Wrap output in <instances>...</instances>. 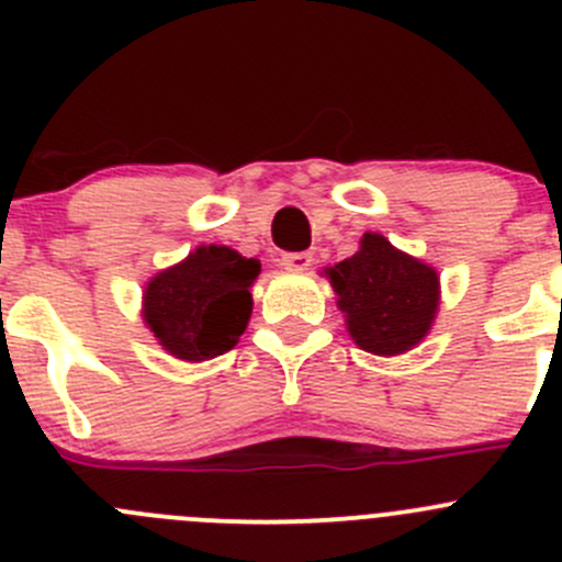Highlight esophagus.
Segmentation results:
<instances>
[{"label": "esophagus", "mask_w": 562, "mask_h": 562, "mask_svg": "<svg viewBox=\"0 0 562 562\" xmlns=\"http://www.w3.org/2000/svg\"><path fill=\"white\" fill-rule=\"evenodd\" d=\"M280 263L285 266V269L304 271L310 263H313V255H310V252H282Z\"/></svg>", "instance_id": "esophagus-1"}]
</instances>
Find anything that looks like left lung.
<instances>
[{
	"label": "left lung",
	"instance_id": "8db88e82",
	"mask_svg": "<svg viewBox=\"0 0 562 562\" xmlns=\"http://www.w3.org/2000/svg\"><path fill=\"white\" fill-rule=\"evenodd\" d=\"M326 274L359 348L396 356L427 337L438 310V274L381 234H364L359 252Z\"/></svg>",
	"mask_w": 562,
	"mask_h": 562
}]
</instances>
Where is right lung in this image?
I'll list each match as a JSON object with an SVG mask.
<instances>
[{"label": "right lung", "instance_id": "obj_1", "mask_svg": "<svg viewBox=\"0 0 562 562\" xmlns=\"http://www.w3.org/2000/svg\"><path fill=\"white\" fill-rule=\"evenodd\" d=\"M260 260L231 247H198L146 285L144 317L162 348L184 361L225 353L245 334Z\"/></svg>", "mask_w": 562, "mask_h": 562}]
</instances>
